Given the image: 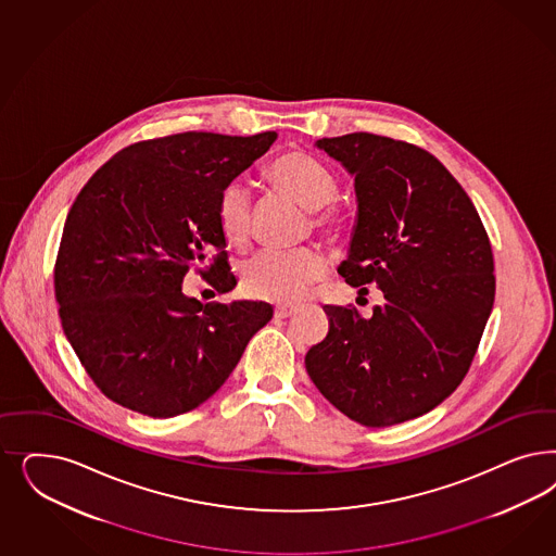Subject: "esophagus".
I'll list each match as a JSON object with an SVG mask.
<instances>
[{
    "label": "esophagus",
    "instance_id": "1",
    "mask_svg": "<svg viewBox=\"0 0 556 556\" xmlns=\"http://www.w3.org/2000/svg\"><path fill=\"white\" fill-rule=\"evenodd\" d=\"M296 313V306H276L274 317L276 319H290Z\"/></svg>",
    "mask_w": 556,
    "mask_h": 556
}]
</instances>
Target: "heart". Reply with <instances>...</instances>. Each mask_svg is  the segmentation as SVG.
<instances>
[{
    "label": "heart",
    "mask_w": 556,
    "mask_h": 556,
    "mask_svg": "<svg viewBox=\"0 0 556 556\" xmlns=\"http://www.w3.org/2000/svg\"><path fill=\"white\" fill-rule=\"evenodd\" d=\"M269 186L308 208L311 225L329 239L350 231L352 215L338 194L336 174L305 151H287L266 167ZM216 223L223 237L241 245L253 223V200L248 186L229 181L216 202ZM327 269L323 253L315 248L255 253L241 268L245 292L271 303H296Z\"/></svg>",
    "instance_id": "1"
}]
</instances>
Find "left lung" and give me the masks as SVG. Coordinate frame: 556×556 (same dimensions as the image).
Returning <instances> with one entry per match:
<instances>
[{
    "label": "left lung",
    "mask_w": 556,
    "mask_h": 556,
    "mask_svg": "<svg viewBox=\"0 0 556 556\" xmlns=\"http://www.w3.org/2000/svg\"><path fill=\"white\" fill-rule=\"evenodd\" d=\"M317 147L356 176L358 223L341 278L382 290L364 319L323 306L306 372L343 415L387 428L438 407L466 377L495 301L493 251L472 200L417 144L350 132ZM368 292V288H359Z\"/></svg>",
    "instance_id": "8db88e82"
}]
</instances>
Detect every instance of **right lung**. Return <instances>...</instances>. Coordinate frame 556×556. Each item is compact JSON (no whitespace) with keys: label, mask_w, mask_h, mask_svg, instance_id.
Masks as SVG:
<instances>
[{"label":"right lung","mask_w":556,"mask_h":556,"mask_svg":"<svg viewBox=\"0 0 556 556\" xmlns=\"http://www.w3.org/2000/svg\"><path fill=\"white\" fill-rule=\"evenodd\" d=\"M276 137L190 130L128 144L75 198L54 299L77 358L110 401L160 419L197 409L271 319L268 303L202 305L181 282L194 268L216 292L233 290L216 202Z\"/></svg>","instance_id":"add662e5"}]
</instances>
